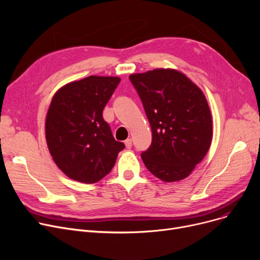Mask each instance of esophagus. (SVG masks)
Segmentation results:
<instances>
[{
    "instance_id": "34e87169",
    "label": "esophagus",
    "mask_w": 260,
    "mask_h": 260,
    "mask_svg": "<svg viewBox=\"0 0 260 260\" xmlns=\"http://www.w3.org/2000/svg\"><path fill=\"white\" fill-rule=\"evenodd\" d=\"M124 144L126 146V148H131L132 147V139H127L124 141Z\"/></svg>"
}]
</instances>
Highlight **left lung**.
<instances>
[{"mask_svg":"<svg viewBox=\"0 0 260 260\" xmlns=\"http://www.w3.org/2000/svg\"><path fill=\"white\" fill-rule=\"evenodd\" d=\"M142 101L153 140L141 158L165 182L190 175L213 139L210 107L203 91L181 72L156 68L129 76Z\"/></svg>","mask_w":260,"mask_h":260,"instance_id":"obj_1","label":"left lung"}]
</instances>
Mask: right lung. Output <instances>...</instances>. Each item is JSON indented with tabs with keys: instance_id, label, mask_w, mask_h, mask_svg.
Here are the masks:
<instances>
[{
	"instance_id": "right-lung-1",
	"label": "right lung",
	"mask_w": 260,
	"mask_h": 260,
	"mask_svg": "<svg viewBox=\"0 0 260 260\" xmlns=\"http://www.w3.org/2000/svg\"><path fill=\"white\" fill-rule=\"evenodd\" d=\"M120 80L89 76L70 82L53 94L45 120L46 143L52 160L68 178L98 182L125 147L115 140L102 117Z\"/></svg>"
}]
</instances>
